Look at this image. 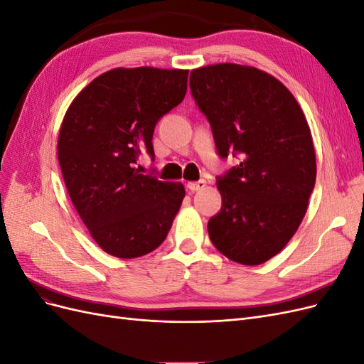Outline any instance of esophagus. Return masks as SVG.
Segmentation results:
<instances>
[{
	"mask_svg": "<svg viewBox=\"0 0 364 364\" xmlns=\"http://www.w3.org/2000/svg\"><path fill=\"white\" fill-rule=\"evenodd\" d=\"M186 186H188V190L190 191H199V190H202V188H205V186H206V181L205 179H200V181H197V182H188V185H186Z\"/></svg>",
	"mask_w": 364,
	"mask_h": 364,
	"instance_id": "obj_1",
	"label": "esophagus"
}]
</instances>
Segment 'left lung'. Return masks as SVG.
<instances>
[{"instance_id":"obj_1","label":"left lung","mask_w":364,"mask_h":364,"mask_svg":"<svg viewBox=\"0 0 364 364\" xmlns=\"http://www.w3.org/2000/svg\"><path fill=\"white\" fill-rule=\"evenodd\" d=\"M191 95L209 121L218 156L241 159L217 178L222 209L208 232L225 257L258 266L299 228L316 183L310 127L293 94L270 74L235 63L190 74Z\"/></svg>"}]
</instances>
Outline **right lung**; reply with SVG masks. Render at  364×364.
I'll return each mask as SVG.
<instances>
[{
    "mask_svg": "<svg viewBox=\"0 0 364 364\" xmlns=\"http://www.w3.org/2000/svg\"><path fill=\"white\" fill-rule=\"evenodd\" d=\"M188 71L115 68L98 75L65 114L58 155L65 185L95 243L117 258L161 246L185 197L182 183L141 174L158 121L186 94Z\"/></svg>",
    "mask_w": 364,
    "mask_h": 364,
    "instance_id": "right-lung-1",
    "label": "right lung"
}]
</instances>
